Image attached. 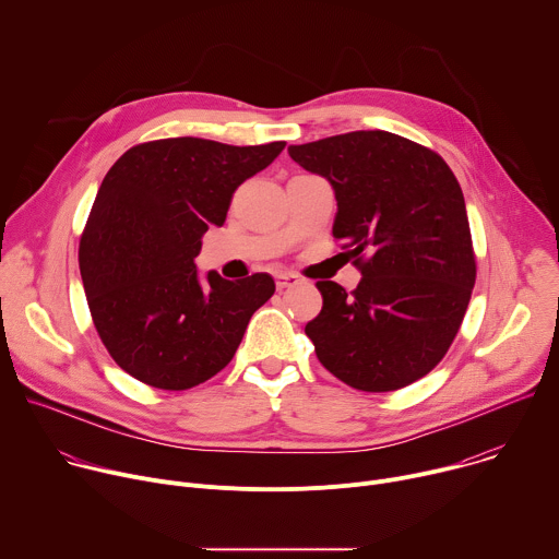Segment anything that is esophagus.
Returning <instances> with one entry per match:
<instances>
[{
  "label": "esophagus",
  "mask_w": 559,
  "mask_h": 559,
  "mask_svg": "<svg viewBox=\"0 0 559 559\" xmlns=\"http://www.w3.org/2000/svg\"><path fill=\"white\" fill-rule=\"evenodd\" d=\"M298 281H300V278H298L294 272H283V274L276 276V289L283 292V289H287V287L298 285Z\"/></svg>",
  "instance_id": "esophagus-1"
}]
</instances>
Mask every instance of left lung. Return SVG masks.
I'll use <instances>...</instances> for the list:
<instances>
[{"label":"left lung","mask_w":559,"mask_h":559,"mask_svg":"<svg viewBox=\"0 0 559 559\" xmlns=\"http://www.w3.org/2000/svg\"><path fill=\"white\" fill-rule=\"evenodd\" d=\"M336 194L334 238L362 278L347 294L318 281L323 309L305 325L318 360L360 391H395L451 347L475 285L462 188L444 158L401 134L358 130L289 145Z\"/></svg>","instance_id":"left-lung-1"}]
</instances>
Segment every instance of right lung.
Instances as JSON below:
<instances>
[{
  "label": "right lung",
  "instance_id": "add662e5",
  "mask_svg": "<svg viewBox=\"0 0 559 559\" xmlns=\"http://www.w3.org/2000/svg\"><path fill=\"white\" fill-rule=\"evenodd\" d=\"M283 147L156 139L108 170L79 241V270L97 334L132 378L183 391L234 358L274 278L234 283L210 272L201 283L194 259L207 227L225 223L234 190Z\"/></svg>",
  "mask_w": 559,
  "mask_h": 559
}]
</instances>
